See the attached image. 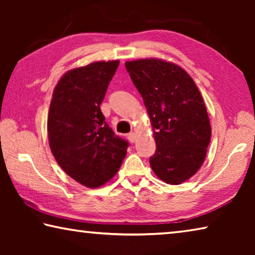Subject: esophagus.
<instances>
[{
	"label": "esophagus",
	"instance_id": "34e87169",
	"mask_svg": "<svg viewBox=\"0 0 255 255\" xmlns=\"http://www.w3.org/2000/svg\"><path fill=\"white\" fill-rule=\"evenodd\" d=\"M127 137H128V139L131 141V143H135L137 135H136V132H130V133H128Z\"/></svg>",
	"mask_w": 255,
	"mask_h": 255
}]
</instances>
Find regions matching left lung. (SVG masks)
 Returning <instances> with one entry per match:
<instances>
[{"label": "left lung", "mask_w": 255, "mask_h": 255, "mask_svg": "<svg viewBox=\"0 0 255 255\" xmlns=\"http://www.w3.org/2000/svg\"><path fill=\"white\" fill-rule=\"evenodd\" d=\"M125 66L152 123L156 150L150 167L164 182H184L200 169L211 137L199 90L183 68L163 59H137Z\"/></svg>", "instance_id": "8db88e82"}]
</instances>
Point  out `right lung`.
Masks as SVG:
<instances>
[{
	"label": "right lung",
	"mask_w": 255,
	"mask_h": 255,
	"mask_svg": "<svg viewBox=\"0 0 255 255\" xmlns=\"http://www.w3.org/2000/svg\"><path fill=\"white\" fill-rule=\"evenodd\" d=\"M119 60L94 62L66 72L55 86L47 130L49 146L66 174L88 188L114 178L128 141L115 135L100 105Z\"/></svg>",
	"instance_id": "right-lung-1"
}]
</instances>
